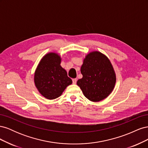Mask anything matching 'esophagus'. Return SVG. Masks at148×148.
Segmentation results:
<instances>
[{
    "label": "esophagus",
    "mask_w": 148,
    "mask_h": 148,
    "mask_svg": "<svg viewBox=\"0 0 148 148\" xmlns=\"http://www.w3.org/2000/svg\"><path fill=\"white\" fill-rule=\"evenodd\" d=\"M72 81H73V84H75L76 83H77V79H76V78H73V79H72Z\"/></svg>",
    "instance_id": "esophagus-1"
}]
</instances>
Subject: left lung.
Returning <instances> with one entry per match:
<instances>
[{
  "mask_svg": "<svg viewBox=\"0 0 148 148\" xmlns=\"http://www.w3.org/2000/svg\"><path fill=\"white\" fill-rule=\"evenodd\" d=\"M83 78L77 81L84 96L92 102H99L113 91L116 74L109 58L95 51L85 56L81 66Z\"/></svg>",
  "mask_w": 148,
  "mask_h": 148,
  "instance_id": "8db88e82",
  "label": "left lung"
}]
</instances>
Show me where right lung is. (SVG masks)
I'll return each mask as SVG.
<instances>
[{
	"mask_svg": "<svg viewBox=\"0 0 148 148\" xmlns=\"http://www.w3.org/2000/svg\"><path fill=\"white\" fill-rule=\"evenodd\" d=\"M61 57L51 52L44 55L34 71V82L41 95L49 100L62 95L66 88L72 84L66 71L60 65Z\"/></svg>",
	"mask_w": 148,
	"mask_h": 148,
	"instance_id": "obj_1",
	"label": "right lung"
}]
</instances>
